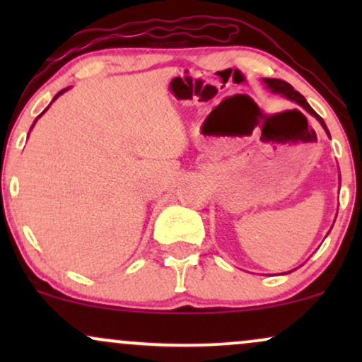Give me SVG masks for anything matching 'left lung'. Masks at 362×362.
Returning a JSON list of instances; mask_svg holds the SVG:
<instances>
[{
	"instance_id": "8db88e82",
	"label": "left lung",
	"mask_w": 362,
	"mask_h": 362,
	"mask_svg": "<svg viewBox=\"0 0 362 362\" xmlns=\"http://www.w3.org/2000/svg\"><path fill=\"white\" fill-rule=\"evenodd\" d=\"M264 83L265 85H267V88L269 90H272L274 93H281L282 97H286L288 98V100H291V102H296L298 105H301L303 109H306L310 112L311 115H313V117H317V120L320 124H322V127L325 129V132L328 136H330V132H328V129H327V126H325V122H323V119L320 117V115L317 114V112H315L313 109H311V107L308 105V102L305 100V97H303V95L300 93V91H296L293 88V86L289 85L288 81H284V80H277V78H264Z\"/></svg>"
}]
</instances>
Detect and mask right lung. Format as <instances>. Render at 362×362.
<instances>
[{"label": "right lung", "mask_w": 362, "mask_h": 362, "mask_svg": "<svg viewBox=\"0 0 362 362\" xmlns=\"http://www.w3.org/2000/svg\"><path fill=\"white\" fill-rule=\"evenodd\" d=\"M66 90H68V88H66ZM66 90H61V91H59V93H57V95H56V97H54V100H56V98H57V97H59V95H61V93H64V91H66ZM54 100H52V102H54ZM47 109H49V107H47ZM47 109H45V110H47ZM45 110H44V112H45ZM44 112H42V114H44ZM42 114H40V115H42ZM40 115H39V117H40ZM39 117H37V119H39ZM37 119H35V122H37ZM35 122H34V124H35ZM32 127H34V126H32ZM32 127H30V129H32Z\"/></svg>", "instance_id": "right-lung-1"}]
</instances>
